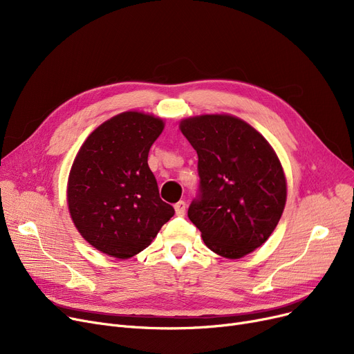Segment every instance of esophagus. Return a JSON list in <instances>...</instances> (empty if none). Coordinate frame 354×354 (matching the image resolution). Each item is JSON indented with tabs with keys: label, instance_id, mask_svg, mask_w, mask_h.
I'll return each instance as SVG.
<instances>
[{
	"label": "esophagus",
	"instance_id": "34e87169",
	"mask_svg": "<svg viewBox=\"0 0 354 354\" xmlns=\"http://www.w3.org/2000/svg\"><path fill=\"white\" fill-rule=\"evenodd\" d=\"M175 212L178 216H183L185 212H187V203L183 201H179L178 203H175Z\"/></svg>",
	"mask_w": 354,
	"mask_h": 354
}]
</instances>
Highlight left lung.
Returning <instances> with one entry per match:
<instances>
[{"label":"left lung","instance_id":"1","mask_svg":"<svg viewBox=\"0 0 354 354\" xmlns=\"http://www.w3.org/2000/svg\"><path fill=\"white\" fill-rule=\"evenodd\" d=\"M180 132L198 153L199 194L188 216L215 254L236 259L263 245L287 199L283 166L261 133L230 115L185 119Z\"/></svg>","mask_w":354,"mask_h":354}]
</instances>
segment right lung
Masks as SVG:
<instances>
[{"label":"right lung","instance_id":"add662e5","mask_svg":"<svg viewBox=\"0 0 354 354\" xmlns=\"http://www.w3.org/2000/svg\"><path fill=\"white\" fill-rule=\"evenodd\" d=\"M163 120L124 111L102 123L73 162L67 202L74 225L96 250L126 259L158 235L175 209L160 199L149 149Z\"/></svg>","mask_w":354,"mask_h":354}]
</instances>
